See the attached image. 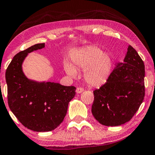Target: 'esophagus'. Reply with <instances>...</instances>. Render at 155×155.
I'll list each match as a JSON object with an SVG mask.
<instances>
[{
  "label": "esophagus",
  "mask_w": 155,
  "mask_h": 155,
  "mask_svg": "<svg viewBox=\"0 0 155 155\" xmlns=\"http://www.w3.org/2000/svg\"><path fill=\"white\" fill-rule=\"evenodd\" d=\"M83 91H84V89L82 87H78L76 89V92H77V94H80V93H82Z\"/></svg>",
  "instance_id": "esophagus-1"
}]
</instances>
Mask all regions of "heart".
I'll return each mask as SVG.
<instances>
[{"label": "heart", "mask_w": 155, "mask_h": 155, "mask_svg": "<svg viewBox=\"0 0 155 155\" xmlns=\"http://www.w3.org/2000/svg\"><path fill=\"white\" fill-rule=\"evenodd\" d=\"M74 68L84 70V78L89 84L94 87L106 83L111 74L113 60L107 52H104L96 46H88L80 48L72 56ZM65 71L68 75H76L75 69L69 64H65Z\"/></svg>", "instance_id": "1"}]
</instances>
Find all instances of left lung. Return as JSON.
I'll return each instance as SVG.
<instances>
[{
  "label": "left lung",
  "mask_w": 155,
  "mask_h": 155,
  "mask_svg": "<svg viewBox=\"0 0 155 155\" xmlns=\"http://www.w3.org/2000/svg\"><path fill=\"white\" fill-rule=\"evenodd\" d=\"M145 65L129 45L124 63L116 65L106 83L94 92L92 113L107 126H118L130 120L145 97Z\"/></svg>",
  "instance_id": "8db88e82"
}]
</instances>
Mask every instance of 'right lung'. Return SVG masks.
<instances>
[{"mask_svg": "<svg viewBox=\"0 0 155 155\" xmlns=\"http://www.w3.org/2000/svg\"><path fill=\"white\" fill-rule=\"evenodd\" d=\"M37 44L13 57L5 72L10 110L23 126L37 132H48L63 122L68 107L75 96V87L29 79L22 70L28 54L44 48Z\"/></svg>", "mask_w": 155, "mask_h": 155, "instance_id": "right-lung-1", "label": "right lung"}]
</instances>
